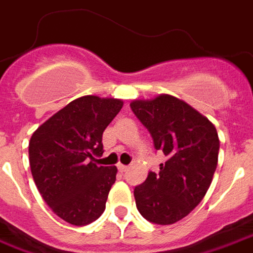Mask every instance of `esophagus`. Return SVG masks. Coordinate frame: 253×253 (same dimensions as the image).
Wrapping results in <instances>:
<instances>
[{"mask_svg":"<svg viewBox=\"0 0 253 253\" xmlns=\"http://www.w3.org/2000/svg\"><path fill=\"white\" fill-rule=\"evenodd\" d=\"M118 169H119V171H121V173H126L127 170H128V166H126V165L119 164V165H118Z\"/></svg>","mask_w":253,"mask_h":253,"instance_id":"1","label":"esophagus"}]
</instances>
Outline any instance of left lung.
Wrapping results in <instances>:
<instances>
[{
    "label": "left lung",
    "instance_id": "obj_1",
    "mask_svg": "<svg viewBox=\"0 0 253 253\" xmlns=\"http://www.w3.org/2000/svg\"><path fill=\"white\" fill-rule=\"evenodd\" d=\"M130 107L150 131L155 149L166 157L160 173L150 171L134 189L136 208L147 221L174 224L201 203L212 184L220 149L216 127L188 103L168 93L135 99Z\"/></svg>",
    "mask_w": 253,
    "mask_h": 253
}]
</instances>
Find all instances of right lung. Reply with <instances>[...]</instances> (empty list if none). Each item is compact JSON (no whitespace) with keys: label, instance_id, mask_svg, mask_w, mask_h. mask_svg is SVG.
<instances>
[{"label":"right lung","instance_id":"obj_1","mask_svg":"<svg viewBox=\"0 0 253 253\" xmlns=\"http://www.w3.org/2000/svg\"><path fill=\"white\" fill-rule=\"evenodd\" d=\"M123 100L85 95L46 119L29 141V165L39 192L56 216L87 225L102 216L117 166H99L102 136Z\"/></svg>","mask_w":253,"mask_h":253}]
</instances>
